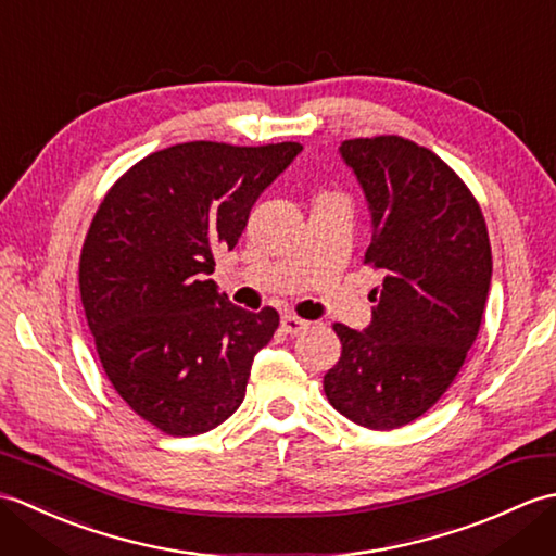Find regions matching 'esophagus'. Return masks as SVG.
<instances>
[{"mask_svg": "<svg viewBox=\"0 0 556 556\" xmlns=\"http://www.w3.org/2000/svg\"><path fill=\"white\" fill-rule=\"evenodd\" d=\"M308 327H311V323L301 320V317H296V315H285V317H281V329H285V332L291 334V337L303 334Z\"/></svg>", "mask_w": 556, "mask_h": 556, "instance_id": "1", "label": "esophagus"}]
</instances>
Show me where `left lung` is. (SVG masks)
Wrapping results in <instances>:
<instances>
[{"mask_svg": "<svg viewBox=\"0 0 556 556\" xmlns=\"http://www.w3.org/2000/svg\"><path fill=\"white\" fill-rule=\"evenodd\" d=\"M372 215L365 265L380 269L372 323H337L341 358L325 394L341 416L394 430L430 410L454 382L485 311L492 251L482 210L432 150L401 136L344 140Z\"/></svg>", "mask_w": 556, "mask_h": 556, "instance_id": "obj_1", "label": "left lung"}]
</instances>
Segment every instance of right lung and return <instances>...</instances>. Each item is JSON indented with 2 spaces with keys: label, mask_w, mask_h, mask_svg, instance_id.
<instances>
[{
  "label": "right lung",
  "mask_w": 556,
  "mask_h": 556,
  "mask_svg": "<svg viewBox=\"0 0 556 556\" xmlns=\"http://www.w3.org/2000/svg\"><path fill=\"white\" fill-rule=\"evenodd\" d=\"M301 150L164 148L136 162L92 217L78 265L88 327L116 394L157 430L203 434L241 406L279 313L239 308L207 275Z\"/></svg>",
  "instance_id": "1"
}]
</instances>
